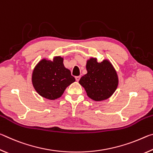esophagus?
Listing matches in <instances>:
<instances>
[{
	"mask_svg": "<svg viewBox=\"0 0 153 153\" xmlns=\"http://www.w3.org/2000/svg\"><path fill=\"white\" fill-rule=\"evenodd\" d=\"M79 79H80V76H76V80L77 82H78L79 80Z\"/></svg>",
	"mask_w": 153,
	"mask_h": 153,
	"instance_id": "obj_1",
	"label": "esophagus"
}]
</instances>
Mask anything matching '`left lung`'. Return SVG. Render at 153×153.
Returning <instances> with one entry per match:
<instances>
[{
    "label": "left lung",
    "instance_id": "1",
    "mask_svg": "<svg viewBox=\"0 0 153 153\" xmlns=\"http://www.w3.org/2000/svg\"><path fill=\"white\" fill-rule=\"evenodd\" d=\"M87 74L80 78L79 83L84 88L87 95L96 101L109 98L118 85L117 73L107 60L101 63L92 58L86 64Z\"/></svg>",
    "mask_w": 153,
    "mask_h": 153
}]
</instances>
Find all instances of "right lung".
<instances>
[{
    "instance_id": "obj_1",
    "label": "right lung",
    "mask_w": 153,
    "mask_h": 153,
    "mask_svg": "<svg viewBox=\"0 0 153 153\" xmlns=\"http://www.w3.org/2000/svg\"><path fill=\"white\" fill-rule=\"evenodd\" d=\"M63 59L57 56L53 61L43 59L33 72L32 83L40 96L51 100L58 98L66 88L75 82L71 71L65 67Z\"/></svg>"
}]
</instances>
